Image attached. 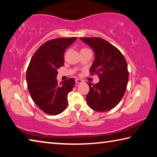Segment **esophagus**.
Masks as SVG:
<instances>
[{
	"mask_svg": "<svg viewBox=\"0 0 157 157\" xmlns=\"http://www.w3.org/2000/svg\"><path fill=\"white\" fill-rule=\"evenodd\" d=\"M82 82H83V80H82V79H75V83H77V84H80V83H82Z\"/></svg>",
	"mask_w": 157,
	"mask_h": 157,
	"instance_id": "34e87169",
	"label": "esophagus"
}]
</instances>
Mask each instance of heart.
Wrapping results in <instances>:
<instances>
[{"label":"heart","mask_w":157,"mask_h":157,"mask_svg":"<svg viewBox=\"0 0 157 157\" xmlns=\"http://www.w3.org/2000/svg\"><path fill=\"white\" fill-rule=\"evenodd\" d=\"M84 49H86V48H84Z\"/></svg>","instance_id":"b5f03b06"}]
</instances>
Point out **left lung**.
Masks as SVG:
<instances>
[{
	"label": "left lung",
	"instance_id": "8db88e82",
	"mask_svg": "<svg viewBox=\"0 0 157 157\" xmlns=\"http://www.w3.org/2000/svg\"><path fill=\"white\" fill-rule=\"evenodd\" d=\"M93 49L95 59L90 68L99 76L98 83L87 82L89 92L86 102L92 109L107 111L120 102L128 82L127 63L122 53L113 45L98 37L80 38Z\"/></svg>",
	"mask_w": 157,
	"mask_h": 157
}]
</instances>
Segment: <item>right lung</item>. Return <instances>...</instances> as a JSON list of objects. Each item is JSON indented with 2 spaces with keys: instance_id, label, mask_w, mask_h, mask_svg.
<instances>
[{
  "instance_id": "add662e5",
  "label": "right lung",
  "mask_w": 157,
  "mask_h": 157,
  "mask_svg": "<svg viewBox=\"0 0 157 157\" xmlns=\"http://www.w3.org/2000/svg\"><path fill=\"white\" fill-rule=\"evenodd\" d=\"M58 38L46 42L34 53L28 66L26 81L32 98L44 112L50 115L62 113L67 107V95L72 91L75 79L58 83L57 69L63 65V53L76 40Z\"/></svg>"
}]
</instances>
